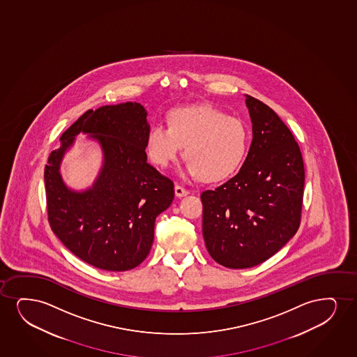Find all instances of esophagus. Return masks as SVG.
Returning <instances> with one entry per match:
<instances>
[{
    "mask_svg": "<svg viewBox=\"0 0 357 357\" xmlns=\"http://www.w3.org/2000/svg\"><path fill=\"white\" fill-rule=\"evenodd\" d=\"M175 195H176V197H178V198H181V197L190 195V190L185 188V187H182V185H175Z\"/></svg>",
    "mask_w": 357,
    "mask_h": 357,
    "instance_id": "1",
    "label": "esophagus"
}]
</instances>
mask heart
Segmentation results:
<instances>
[{"label": "heart", "mask_w": 357, "mask_h": 357, "mask_svg": "<svg viewBox=\"0 0 357 357\" xmlns=\"http://www.w3.org/2000/svg\"><path fill=\"white\" fill-rule=\"evenodd\" d=\"M248 147L245 123L213 106L174 109L167 127L154 123L147 135V154L155 165L167 167L183 149L187 172L206 181L223 180L234 174Z\"/></svg>", "instance_id": "heart-1"}]
</instances>
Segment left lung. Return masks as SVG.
I'll list each match as a JSON object with an SVG mask.
<instances>
[{
	"label": "left lung",
	"mask_w": 357,
	"mask_h": 357,
	"mask_svg": "<svg viewBox=\"0 0 357 357\" xmlns=\"http://www.w3.org/2000/svg\"><path fill=\"white\" fill-rule=\"evenodd\" d=\"M252 142L239 172L204 190L203 235L221 266L244 269L275 255L302 217L304 162L287 126L262 101L248 96Z\"/></svg>",
	"instance_id": "1"
}]
</instances>
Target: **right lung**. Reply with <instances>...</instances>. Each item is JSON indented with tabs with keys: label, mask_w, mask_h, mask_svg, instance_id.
I'll return each mask as SVG.
<instances>
[{
	"label": "right lung",
	"mask_w": 357,
	"mask_h": 357,
	"mask_svg": "<svg viewBox=\"0 0 357 357\" xmlns=\"http://www.w3.org/2000/svg\"><path fill=\"white\" fill-rule=\"evenodd\" d=\"M146 116L137 102L88 109L61 135V147L45 167L50 228L75 256L102 271H129L144 262L155 218L175 195L174 182L147 162ZM81 130L100 140L105 162L93 188L75 194L63 185L59 165Z\"/></svg>",
	"instance_id": "obj_1"
}]
</instances>
